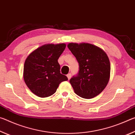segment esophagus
<instances>
[{"label":"esophagus","mask_w":135,"mask_h":135,"mask_svg":"<svg viewBox=\"0 0 135 135\" xmlns=\"http://www.w3.org/2000/svg\"><path fill=\"white\" fill-rule=\"evenodd\" d=\"M67 76L68 77V79L69 80L71 77V73H68V74L67 75Z\"/></svg>","instance_id":"34e87169"}]
</instances>
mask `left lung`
<instances>
[{
	"instance_id": "8db88e82",
	"label": "left lung",
	"mask_w": 135,
	"mask_h": 135,
	"mask_svg": "<svg viewBox=\"0 0 135 135\" xmlns=\"http://www.w3.org/2000/svg\"><path fill=\"white\" fill-rule=\"evenodd\" d=\"M70 50L79 63L78 74L70 80L74 92L85 99L102 92L110 76V62L101 49L89 43H69Z\"/></svg>"
}]
</instances>
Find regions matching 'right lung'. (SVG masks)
Listing matches in <instances>:
<instances>
[{"label": "right lung", "mask_w": 135, "mask_h": 135, "mask_svg": "<svg viewBox=\"0 0 135 135\" xmlns=\"http://www.w3.org/2000/svg\"><path fill=\"white\" fill-rule=\"evenodd\" d=\"M64 43L45 45L38 47L27 57L24 63V79L32 92L41 98L55 93L59 84L68 80L61 74L58 59L64 51Z\"/></svg>", "instance_id": "add662e5"}]
</instances>
